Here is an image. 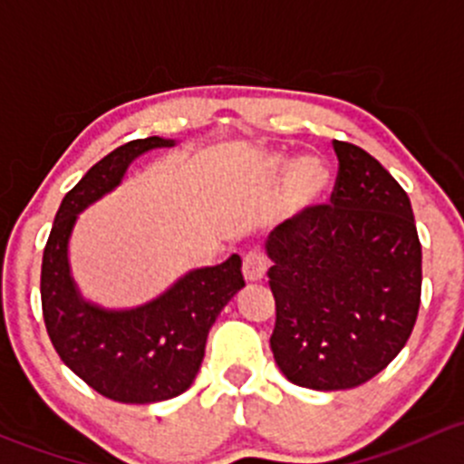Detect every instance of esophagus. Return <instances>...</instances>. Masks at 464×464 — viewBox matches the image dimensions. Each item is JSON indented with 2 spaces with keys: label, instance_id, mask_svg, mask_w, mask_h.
I'll use <instances>...</instances> for the list:
<instances>
[{
  "label": "esophagus",
  "instance_id": "1",
  "mask_svg": "<svg viewBox=\"0 0 464 464\" xmlns=\"http://www.w3.org/2000/svg\"><path fill=\"white\" fill-rule=\"evenodd\" d=\"M267 270V259L261 250L247 252L246 259H243V275L247 281H261L266 276Z\"/></svg>",
  "mask_w": 464,
  "mask_h": 464
}]
</instances>
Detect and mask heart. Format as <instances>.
I'll use <instances>...</instances> for the list:
<instances>
[{"label":"heart","mask_w":464,"mask_h":464,"mask_svg":"<svg viewBox=\"0 0 464 464\" xmlns=\"http://www.w3.org/2000/svg\"><path fill=\"white\" fill-rule=\"evenodd\" d=\"M293 160L288 156H272L267 160V171L275 176L290 169ZM331 189V171L317 159H304L290 169L284 189V203L290 214H304L322 203Z\"/></svg>","instance_id":"b5f03b06"}]
</instances>
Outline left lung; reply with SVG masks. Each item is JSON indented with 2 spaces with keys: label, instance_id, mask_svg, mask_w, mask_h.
Listing matches in <instances>:
<instances>
[{
  "label": "left lung",
  "instance_id": "left-lung-1",
  "mask_svg": "<svg viewBox=\"0 0 464 464\" xmlns=\"http://www.w3.org/2000/svg\"><path fill=\"white\" fill-rule=\"evenodd\" d=\"M333 147L331 205L285 218L266 241L270 348L281 373L314 391L353 389L384 371L411 337L422 293L407 192L362 147Z\"/></svg>",
  "mask_w": 464,
  "mask_h": 464
}]
</instances>
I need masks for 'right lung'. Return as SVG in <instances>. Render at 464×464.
<instances>
[{"mask_svg":"<svg viewBox=\"0 0 464 464\" xmlns=\"http://www.w3.org/2000/svg\"><path fill=\"white\" fill-rule=\"evenodd\" d=\"M169 145L159 136L140 138L95 162L62 200L42 256V314L57 355L91 389L125 404L160 402L188 391L209 328L246 285L241 259L232 255L221 266L189 272L140 308L116 313L80 299L66 259L75 218L121 183L136 156Z\"/></svg>","mask_w":464,"mask_h":464,"instance_id":"right-lung-1","label":"right lung"}]
</instances>
